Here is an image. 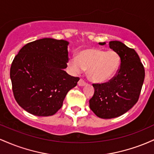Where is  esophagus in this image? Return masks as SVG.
Wrapping results in <instances>:
<instances>
[{
  "mask_svg": "<svg viewBox=\"0 0 154 154\" xmlns=\"http://www.w3.org/2000/svg\"><path fill=\"white\" fill-rule=\"evenodd\" d=\"M86 85V82L83 79L81 78L78 81V85L79 86H84V85Z\"/></svg>",
  "mask_w": 154,
  "mask_h": 154,
  "instance_id": "esophagus-1",
  "label": "esophagus"
}]
</instances>
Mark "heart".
<instances>
[{
    "label": "heart",
    "mask_w": 154,
    "mask_h": 154,
    "mask_svg": "<svg viewBox=\"0 0 154 154\" xmlns=\"http://www.w3.org/2000/svg\"><path fill=\"white\" fill-rule=\"evenodd\" d=\"M68 67L75 74L88 69V76L95 82H104L112 78L120 64L119 54L114 51L89 48L81 51L77 57L68 60Z\"/></svg>",
    "instance_id": "obj_1"
}]
</instances>
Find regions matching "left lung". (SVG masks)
Returning a JSON list of instances; mask_svg holds the SVG:
<instances>
[{"instance_id":"left-lung-1","label":"left lung","mask_w":154,"mask_h":154,"mask_svg":"<svg viewBox=\"0 0 154 154\" xmlns=\"http://www.w3.org/2000/svg\"><path fill=\"white\" fill-rule=\"evenodd\" d=\"M109 45L119 54L120 66L108 82L93 83L94 95L89 100L91 110L101 119L118 117L130 110L139 99L145 78L144 66L133 48L116 40Z\"/></svg>"}]
</instances>
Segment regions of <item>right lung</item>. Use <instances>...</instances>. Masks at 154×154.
<instances>
[{
	"instance_id": "1",
	"label": "right lung",
	"mask_w": 154,
	"mask_h": 154,
	"mask_svg": "<svg viewBox=\"0 0 154 154\" xmlns=\"http://www.w3.org/2000/svg\"><path fill=\"white\" fill-rule=\"evenodd\" d=\"M63 40L43 38L26 44L12 61L10 69L12 91L22 109L35 116H48L61 109L69 91L79 78L63 69L68 62Z\"/></svg>"
}]
</instances>
